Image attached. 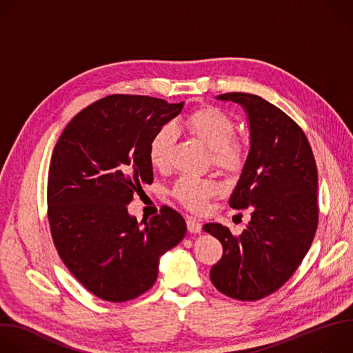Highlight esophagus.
Here are the masks:
<instances>
[{
	"mask_svg": "<svg viewBox=\"0 0 353 353\" xmlns=\"http://www.w3.org/2000/svg\"><path fill=\"white\" fill-rule=\"evenodd\" d=\"M201 228H203V225H201L195 218H187V229H188V232H191V233H199L201 232Z\"/></svg>",
	"mask_w": 353,
	"mask_h": 353,
	"instance_id": "obj_1",
	"label": "esophagus"
}]
</instances>
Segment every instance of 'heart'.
Wrapping results in <instances>:
<instances>
[{"label":"heart","mask_w":353,"mask_h":353,"mask_svg":"<svg viewBox=\"0 0 353 353\" xmlns=\"http://www.w3.org/2000/svg\"><path fill=\"white\" fill-rule=\"evenodd\" d=\"M184 128L210 149L211 163L223 174L237 173L245 158V146L241 139L233 137L234 121L223 110L215 106H201L185 116ZM174 143V130L163 125L149 143V161L155 168L165 169L170 162ZM218 192L212 180L191 176L180 177L172 190L173 196L192 212H204L208 199Z\"/></svg>","instance_id":"obj_1"}]
</instances>
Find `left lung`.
I'll list each match as a JSON object with an SVG mask.
<instances>
[{"instance_id":"8db88e82","label":"left lung","mask_w":353,"mask_h":353,"mask_svg":"<svg viewBox=\"0 0 353 353\" xmlns=\"http://www.w3.org/2000/svg\"><path fill=\"white\" fill-rule=\"evenodd\" d=\"M216 99L239 103L248 117L250 150L229 205L250 208L251 221L240 236L204 225L223 247L210 276L223 294L253 301L278 290L307 254L319 225L317 166L303 130L265 99L241 92Z\"/></svg>"}]
</instances>
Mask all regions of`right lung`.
Returning <instances> with one entry per match:
<instances>
[{"label":"right lung","instance_id":"right-lung-1","mask_svg":"<svg viewBox=\"0 0 353 353\" xmlns=\"http://www.w3.org/2000/svg\"><path fill=\"white\" fill-rule=\"evenodd\" d=\"M183 106L110 94L79 112L54 146L47 180L53 241L70 272L106 301L152 288L161 256L185 236V221L170 207L141 223L127 210L134 192L154 181L150 139Z\"/></svg>","mask_w":353,"mask_h":353}]
</instances>
